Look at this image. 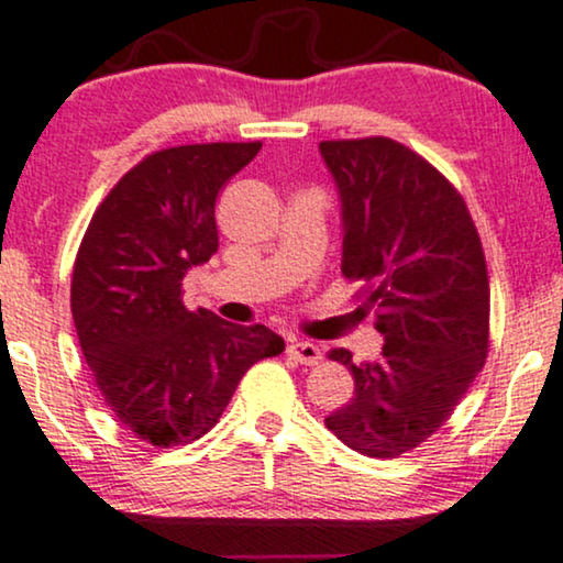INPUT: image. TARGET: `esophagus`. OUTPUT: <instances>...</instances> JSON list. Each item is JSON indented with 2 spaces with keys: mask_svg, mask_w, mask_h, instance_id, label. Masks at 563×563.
Segmentation results:
<instances>
[{
  "mask_svg": "<svg viewBox=\"0 0 563 563\" xmlns=\"http://www.w3.org/2000/svg\"><path fill=\"white\" fill-rule=\"evenodd\" d=\"M287 352H289V357L297 360V363H302V365H318L323 360L321 346L313 342H292L287 346Z\"/></svg>",
  "mask_w": 563,
  "mask_h": 563,
  "instance_id": "34e87169",
  "label": "esophagus"
}]
</instances>
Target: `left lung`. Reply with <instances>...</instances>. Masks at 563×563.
Wrapping results in <instances>:
<instances>
[{
  "instance_id": "8db88e82",
  "label": "left lung",
  "mask_w": 563,
  "mask_h": 563,
  "mask_svg": "<svg viewBox=\"0 0 563 563\" xmlns=\"http://www.w3.org/2000/svg\"><path fill=\"white\" fill-rule=\"evenodd\" d=\"M342 196V276L384 334L378 360L352 371L355 397L325 418L339 441L394 460L454 415L488 357L490 284L481 234L454 185L391 137L323 141Z\"/></svg>"
}]
</instances>
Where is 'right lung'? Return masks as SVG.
Returning <instances> with one entry per match:
<instances>
[{
	"instance_id": "add662e5",
	"label": "right lung",
	"mask_w": 563,
	"mask_h": 563,
	"mask_svg": "<svg viewBox=\"0 0 563 563\" xmlns=\"http://www.w3.org/2000/svg\"><path fill=\"white\" fill-rule=\"evenodd\" d=\"M261 141L156 151L96 208L69 308L103 405L135 439L169 449L217 426L240 378L284 352L266 325L183 305V276L219 247L217 198Z\"/></svg>"
}]
</instances>
